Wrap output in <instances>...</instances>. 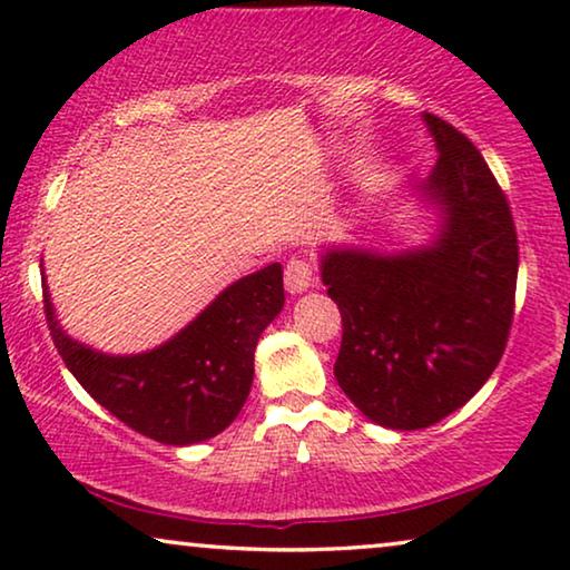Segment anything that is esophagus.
Segmentation results:
<instances>
[{
  "label": "esophagus",
  "mask_w": 570,
  "mask_h": 570,
  "mask_svg": "<svg viewBox=\"0 0 570 570\" xmlns=\"http://www.w3.org/2000/svg\"><path fill=\"white\" fill-rule=\"evenodd\" d=\"M311 285H314V267H311V262L293 256L285 267V291L291 295H298L306 293Z\"/></svg>",
  "instance_id": "1"
}]
</instances>
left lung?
<instances>
[{
  "label": "left lung",
  "mask_w": 570,
  "mask_h": 570,
  "mask_svg": "<svg viewBox=\"0 0 570 570\" xmlns=\"http://www.w3.org/2000/svg\"><path fill=\"white\" fill-rule=\"evenodd\" d=\"M439 160L420 199L439 215L428 246H330L322 283L342 314L334 376L357 410L392 431L439 423L480 392L513 318L519 244L511 207L478 147L423 114Z\"/></svg>",
  "instance_id": "8db88e82"
}]
</instances>
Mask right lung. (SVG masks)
I'll list each match as a JSON object with an SVG mask.
<instances>
[{"mask_svg":"<svg viewBox=\"0 0 570 570\" xmlns=\"http://www.w3.org/2000/svg\"><path fill=\"white\" fill-rule=\"evenodd\" d=\"M283 303V267L275 262L225 287L163 345L108 355L61 330L43 277L46 322L69 373L124 425L168 446L213 439L238 417L252 392L256 342Z\"/></svg>","mask_w":570,"mask_h":570,"instance_id":"add662e5","label":"right lung"}]
</instances>
